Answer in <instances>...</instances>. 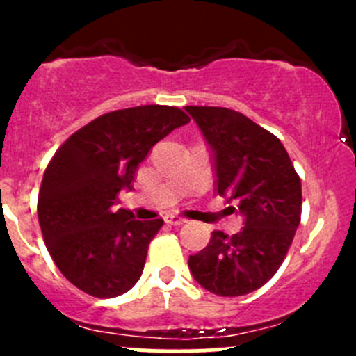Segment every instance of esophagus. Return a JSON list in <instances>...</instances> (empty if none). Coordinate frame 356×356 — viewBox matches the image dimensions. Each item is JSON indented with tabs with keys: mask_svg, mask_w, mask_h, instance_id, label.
<instances>
[{
	"mask_svg": "<svg viewBox=\"0 0 356 356\" xmlns=\"http://www.w3.org/2000/svg\"><path fill=\"white\" fill-rule=\"evenodd\" d=\"M165 222H167L168 225H181V224H184L186 218L181 217V215H177V213H168L167 217H165Z\"/></svg>",
	"mask_w": 356,
	"mask_h": 356,
	"instance_id": "obj_1",
	"label": "esophagus"
}]
</instances>
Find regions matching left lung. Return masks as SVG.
I'll use <instances>...</instances> for the list:
<instances>
[{
	"mask_svg": "<svg viewBox=\"0 0 356 356\" xmlns=\"http://www.w3.org/2000/svg\"><path fill=\"white\" fill-rule=\"evenodd\" d=\"M213 156L217 193L245 227L211 232L188 260L196 282L218 296H243L268 282L293 243L301 217V181L282 143L239 111L186 106Z\"/></svg>",
	"mask_w": 356,
	"mask_h": 356,
	"instance_id": "left-lung-1",
	"label": "left lung"
}]
</instances>
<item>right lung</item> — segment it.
I'll return each instance as SVG.
<instances>
[{
    "instance_id": "right-lung-1",
    "label": "right lung",
    "mask_w": 356,
    "mask_h": 356,
    "mask_svg": "<svg viewBox=\"0 0 356 356\" xmlns=\"http://www.w3.org/2000/svg\"><path fill=\"white\" fill-rule=\"evenodd\" d=\"M189 117L175 106L115 110L79 129L42 175L38 217L53 261L81 291L96 298L127 293L145 268L161 218L136 220L115 208L131 191L139 163Z\"/></svg>"
}]
</instances>
